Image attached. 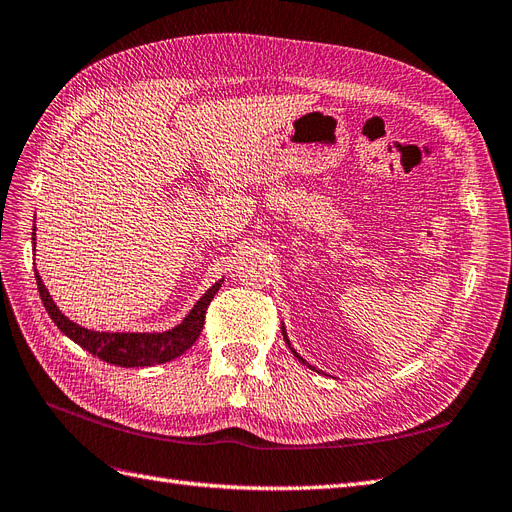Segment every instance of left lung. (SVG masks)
Here are the masks:
<instances>
[{
  "mask_svg": "<svg viewBox=\"0 0 512 512\" xmlns=\"http://www.w3.org/2000/svg\"><path fill=\"white\" fill-rule=\"evenodd\" d=\"M283 337H285V341H287V345H289V339H287V334H285V328H283ZM291 352H294V347H291ZM294 356H296V358H298L302 364H306V362H304V360H302V358H300L296 352H294ZM311 369H313V367H311Z\"/></svg>",
  "mask_w": 512,
  "mask_h": 512,
  "instance_id": "1",
  "label": "left lung"
}]
</instances>
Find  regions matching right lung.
I'll return each instance as SVG.
<instances>
[{
	"mask_svg": "<svg viewBox=\"0 0 512 512\" xmlns=\"http://www.w3.org/2000/svg\"><path fill=\"white\" fill-rule=\"evenodd\" d=\"M32 236L36 244V227L32 231ZM36 283L40 291V300L45 304L51 319L55 321V326L77 345L87 349V352L109 364H115V367H154V364H163L182 356L186 349L199 339L203 321H206L208 304L223 285V281L214 283L206 294L201 296V300H197L193 311L184 317L182 324L167 332H94L75 324V321H70L60 309H57L38 272Z\"/></svg>",
	"mask_w": 512,
	"mask_h": 512,
	"instance_id": "obj_1",
	"label": "right lung"
}]
</instances>
